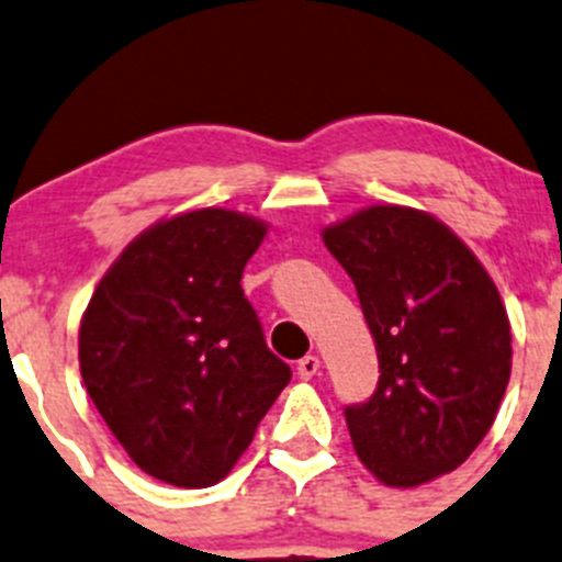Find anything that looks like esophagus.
I'll return each mask as SVG.
<instances>
[{
  "label": "esophagus",
  "mask_w": 562,
  "mask_h": 562,
  "mask_svg": "<svg viewBox=\"0 0 562 562\" xmlns=\"http://www.w3.org/2000/svg\"><path fill=\"white\" fill-rule=\"evenodd\" d=\"M317 372H321V359H317V356H313V353H307L296 364V375L302 378V381H313Z\"/></svg>",
  "instance_id": "esophagus-1"
}]
</instances>
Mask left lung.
I'll return each mask as SVG.
<instances>
[{
	"instance_id": "1",
	"label": "left lung",
	"mask_w": 562,
	"mask_h": 562,
	"mask_svg": "<svg viewBox=\"0 0 562 562\" xmlns=\"http://www.w3.org/2000/svg\"><path fill=\"white\" fill-rule=\"evenodd\" d=\"M375 339V394L345 407L364 468L418 486L473 454L512 378V326L495 282L432 214L370 206L323 231Z\"/></svg>"
}]
</instances>
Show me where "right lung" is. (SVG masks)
<instances>
[{
  "label": "right lung",
  "mask_w": 562,
  "mask_h": 562,
  "mask_svg": "<svg viewBox=\"0 0 562 562\" xmlns=\"http://www.w3.org/2000/svg\"><path fill=\"white\" fill-rule=\"evenodd\" d=\"M263 236L266 223L231 209L160 220L81 317L83 386L130 459L166 484L225 479L291 381L239 285Z\"/></svg>",
  "instance_id": "obj_1"
}]
</instances>
